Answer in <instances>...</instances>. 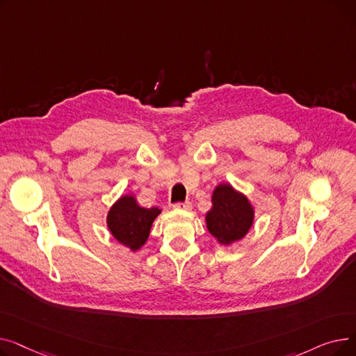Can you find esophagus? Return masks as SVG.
I'll return each instance as SVG.
<instances>
[{
    "instance_id": "obj_1",
    "label": "esophagus",
    "mask_w": 356,
    "mask_h": 356,
    "mask_svg": "<svg viewBox=\"0 0 356 356\" xmlns=\"http://www.w3.org/2000/svg\"><path fill=\"white\" fill-rule=\"evenodd\" d=\"M175 209H179V211H191L192 209V203L191 202H184V203H176L173 204Z\"/></svg>"
}]
</instances>
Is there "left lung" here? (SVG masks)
Wrapping results in <instances>:
<instances>
[{
    "instance_id": "obj_1",
    "label": "left lung",
    "mask_w": 356,
    "mask_h": 356,
    "mask_svg": "<svg viewBox=\"0 0 356 356\" xmlns=\"http://www.w3.org/2000/svg\"><path fill=\"white\" fill-rule=\"evenodd\" d=\"M255 208L247 195L231 183H219L212 193V208L204 216L209 234L218 244L229 247L244 239L254 225Z\"/></svg>"
}]
</instances>
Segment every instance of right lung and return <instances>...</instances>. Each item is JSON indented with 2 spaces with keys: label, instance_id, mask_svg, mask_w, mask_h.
<instances>
[{
  "label": "right lung",
  "instance_id": "add662e5",
  "mask_svg": "<svg viewBox=\"0 0 356 356\" xmlns=\"http://www.w3.org/2000/svg\"><path fill=\"white\" fill-rule=\"evenodd\" d=\"M160 213L161 209L157 207L143 208L133 195H122L109 208L106 227L118 244L136 252L147 242L153 222Z\"/></svg>",
  "mask_w": 356,
  "mask_h": 356
}]
</instances>
